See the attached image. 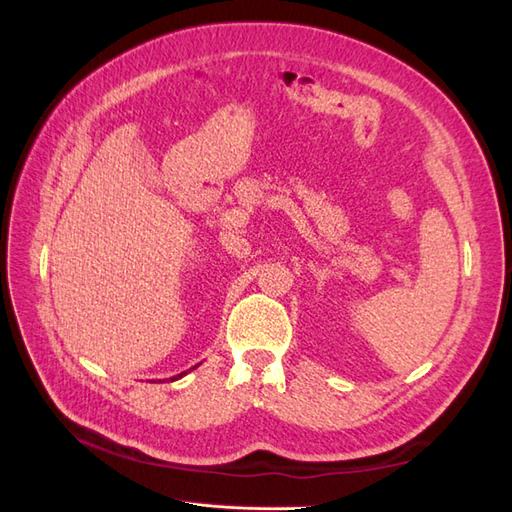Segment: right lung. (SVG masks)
Segmentation results:
<instances>
[{
    "mask_svg": "<svg viewBox=\"0 0 512 512\" xmlns=\"http://www.w3.org/2000/svg\"><path fill=\"white\" fill-rule=\"evenodd\" d=\"M194 369V367H192ZM185 374H188V371H183V374H179V376H173V378H170V382H173V380H179V378H183Z\"/></svg>",
    "mask_w": 512,
    "mask_h": 512,
    "instance_id": "obj_1",
    "label": "right lung"
}]
</instances>
